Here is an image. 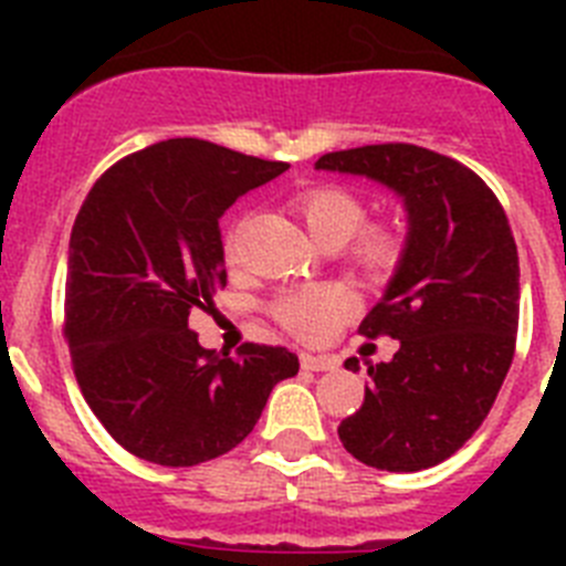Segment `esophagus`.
Here are the masks:
<instances>
[{"instance_id":"1","label":"esophagus","mask_w":566,"mask_h":566,"mask_svg":"<svg viewBox=\"0 0 566 566\" xmlns=\"http://www.w3.org/2000/svg\"><path fill=\"white\" fill-rule=\"evenodd\" d=\"M300 365H303L306 371H334V368H337V359L323 357V354H303V357H300Z\"/></svg>"}]
</instances>
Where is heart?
<instances>
[{
	"label": "heart",
	"instance_id": "heart-1",
	"mask_svg": "<svg viewBox=\"0 0 566 566\" xmlns=\"http://www.w3.org/2000/svg\"><path fill=\"white\" fill-rule=\"evenodd\" d=\"M300 218L306 223L308 234L323 243H337L352 240L357 229L363 227L365 209L357 195L339 187H314L308 192L297 195ZM402 243L399 234L388 227H368L357 234L352 249V258L359 269L371 280H382L397 266ZM354 312L352 292L339 283H319V286L292 289L283 292L274 303V314L289 332L303 339H326L337 332L348 314Z\"/></svg>",
	"mask_w": 566,
	"mask_h": 566
}]
</instances>
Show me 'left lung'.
Returning <instances> with one entry per match:
<instances>
[{
  "label": "left lung",
  "mask_w": 566,
  "mask_h": 566,
  "mask_svg": "<svg viewBox=\"0 0 566 566\" xmlns=\"http://www.w3.org/2000/svg\"><path fill=\"white\" fill-rule=\"evenodd\" d=\"M314 169L357 175L402 201V252L365 337L391 334V363L368 365L339 442L368 468L413 473L462 448L496 402L518 328V252L507 214L476 172L413 144L323 155ZM357 371V359L345 363Z\"/></svg>",
  "instance_id": "left-lung-1"
}]
</instances>
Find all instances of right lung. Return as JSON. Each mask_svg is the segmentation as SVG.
Here are the masks:
<instances>
[{
  "label": "right lung",
  "mask_w": 566,
  "mask_h": 566,
  "mask_svg": "<svg viewBox=\"0 0 566 566\" xmlns=\"http://www.w3.org/2000/svg\"><path fill=\"white\" fill-rule=\"evenodd\" d=\"M198 138L133 153L90 189L70 232L64 337L84 399L124 451L192 468L252 433L300 363L280 345L207 352L195 308L227 286L221 218L286 172Z\"/></svg>",
  "instance_id": "add662e5"
}]
</instances>
